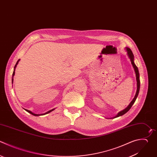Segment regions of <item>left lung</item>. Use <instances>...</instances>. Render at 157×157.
<instances>
[{"label": "left lung", "mask_w": 157, "mask_h": 157, "mask_svg": "<svg viewBox=\"0 0 157 157\" xmlns=\"http://www.w3.org/2000/svg\"><path fill=\"white\" fill-rule=\"evenodd\" d=\"M125 50L127 52V55L128 56V57L130 59V61L131 62V64L132 65V67L134 69V71H135V74H136V81H137V90H136V94H135V96L134 98H133V99L132 100V101L130 102V104L128 105V106L124 109V110H123L122 111L118 113V114L114 117V118H116V117H120V116H121L123 115H124V113H126L132 107V105H133V104L134 103L137 96H138V94H139V89H140V79H139V71H138V68L136 66V64H134V55H133V53L131 51V50L128 47H126L125 48Z\"/></svg>", "instance_id": "1"}]
</instances>
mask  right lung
Instances as JSON below:
<instances>
[{"instance_id":"add662e5","label":"right lung","mask_w":157,"mask_h":157,"mask_svg":"<svg viewBox=\"0 0 157 157\" xmlns=\"http://www.w3.org/2000/svg\"><path fill=\"white\" fill-rule=\"evenodd\" d=\"M20 61V59H18V61H17V64H15V67H14V71H13V77H12V83H13V76L15 75V68H16V67H17V64H18V62ZM55 109H52V110H49V111H48V112H47L46 113H42V114H36V113H33V112H32L31 111H30V110H27V109H25V110H26V111H27L28 112H29V113H31V114H32V115H34V116H39V115H45V114H47V113H50V112H52L53 110H54Z\"/></svg>"}]
</instances>
